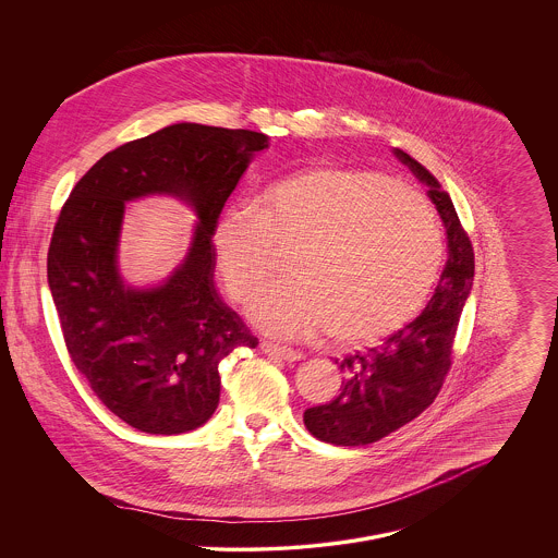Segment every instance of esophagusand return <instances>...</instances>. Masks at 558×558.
<instances>
[{
  "mask_svg": "<svg viewBox=\"0 0 558 558\" xmlns=\"http://www.w3.org/2000/svg\"><path fill=\"white\" fill-rule=\"evenodd\" d=\"M259 348H262L264 354L272 355V357H281V360H288V362H294V360L301 357V352H296V350H292V348L275 345V343H270V341H262Z\"/></svg>",
  "mask_w": 558,
  "mask_h": 558,
  "instance_id": "1",
  "label": "esophagus"
}]
</instances>
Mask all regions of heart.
I'll use <instances>...</instances> for the list:
<instances>
[{
  "instance_id": "obj_1",
  "label": "heart",
  "mask_w": 558,
  "mask_h": 558,
  "mask_svg": "<svg viewBox=\"0 0 558 558\" xmlns=\"http://www.w3.org/2000/svg\"><path fill=\"white\" fill-rule=\"evenodd\" d=\"M290 275L264 290L250 317L281 339L332 330L362 345L405 326L428 299L444 259L435 208L381 174L315 166L270 183L254 203L228 204L213 250L228 294L245 303L272 277L277 250Z\"/></svg>"
}]
</instances>
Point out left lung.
<instances>
[{
  "label": "left lung",
  "instance_id": "8db88e82",
  "mask_svg": "<svg viewBox=\"0 0 558 558\" xmlns=\"http://www.w3.org/2000/svg\"><path fill=\"white\" fill-rule=\"evenodd\" d=\"M395 155L428 187L448 234V262L426 308L381 345L337 360L341 392L304 411L306 430L332 446H366L405 426L430 405L452 366L462 306L473 286L475 257L457 208L439 181L411 155Z\"/></svg>",
  "mask_w": 558,
  "mask_h": 558
}]
</instances>
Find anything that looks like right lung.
<instances>
[{"instance_id":"obj_1","label":"right lung","mask_w":558,"mask_h":558,"mask_svg":"<svg viewBox=\"0 0 558 558\" xmlns=\"http://www.w3.org/2000/svg\"><path fill=\"white\" fill-rule=\"evenodd\" d=\"M268 136L174 123L106 153L74 185L52 230L47 272L65 348L94 395L151 435L203 426L219 403V362L257 339L213 283V226ZM168 193L199 215L184 264L155 289L118 275L124 203Z\"/></svg>"}]
</instances>
